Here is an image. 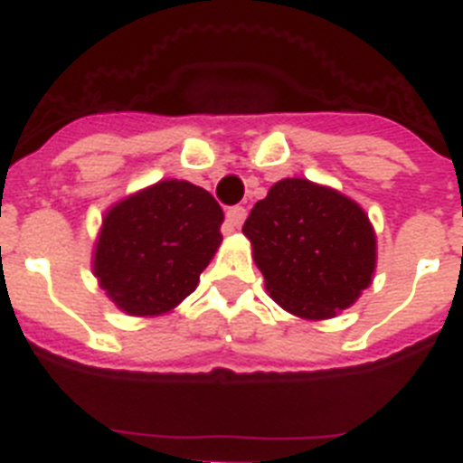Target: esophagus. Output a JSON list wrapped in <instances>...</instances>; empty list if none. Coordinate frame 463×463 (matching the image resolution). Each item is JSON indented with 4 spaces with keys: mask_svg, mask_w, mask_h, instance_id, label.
I'll list each match as a JSON object with an SVG mask.
<instances>
[{
    "mask_svg": "<svg viewBox=\"0 0 463 463\" xmlns=\"http://www.w3.org/2000/svg\"><path fill=\"white\" fill-rule=\"evenodd\" d=\"M245 215H248V213H245V208L243 206H232L227 211V218H224V234H229V232H234V229H239L241 224H243V220H245Z\"/></svg>",
    "mask_w": 463,
    "mask_h": 463,
    "instance_id": "1",
    "label": "esophagus"
}]
</instances>
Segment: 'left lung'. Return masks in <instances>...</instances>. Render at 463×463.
I'll return each mask as SVG.
<instances>
[{
    "mask_svg": "<svg viewBox=\"0 0 463 463\" xmlns=\"http://www.w3.org/2000/svg\"><path fill=\"white\" fill-rule=\"evenodd\" d=\"M243 234L273 301L306 320L350 308L373 280L369 215L341 192L306 178L278 181L255 203Z\"/></svg>",
    "mask_w": 463,
    "mask_h": 463,
    "instance_id": "8db88e82",
    "label": "left lung"
}]
</instances>
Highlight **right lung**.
Instances as JSON below:
<instances>
[{
  "instance_id": "right-lung-1",
  "label": "right lung",
  "mask_w": 463,
  "mask_h": 463,
  "mask_svg": "<svg viewBox=\"0 0 463 463\" xmlns=\"http://www.w3.org/2000/svg\"><path fill=\"white\" fill-rule=\"evenodd\" d=\"M222 220L203 187L155 183L109 208L94 245V276L125 313H169L199 285L222 241Z\"/></svg>"
}]
</instances>
